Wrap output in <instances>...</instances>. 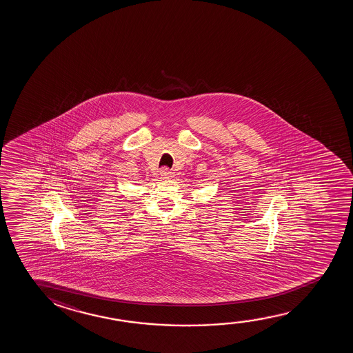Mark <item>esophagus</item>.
I'll list each match as a JSON object with an SVG mask.
<instances>
[{"mask_svg": "<svg viewBox=\"0 0 353 353\" xmlns=\"http://www.w3.org/2000/svg\"><path fill=\"white\" fill-rule=\"evenodd\" d=\"M160 176L163 179H169L170 176H171V171L168 168H163V169L160 170Z\"/></svg>", "mask_w": 353, "mask_h": 353, "instance_id": "obj_1", "label": "esophagus"}]
</instances>
